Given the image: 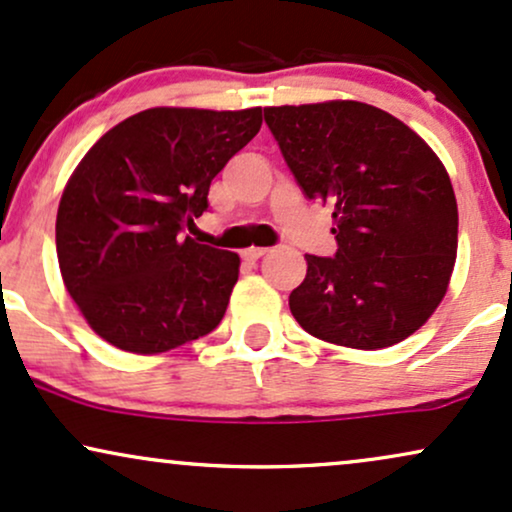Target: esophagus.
<instances>
[{
	"label": "esophagus",
	"instance_id": "34e87169",
	"mask_svg": "<svg viewBox=\"0 0 512 512\" xmlns=\"http://www.w3.org/2000/svg\"><path fill=\"white\" fill-rule=\"evenodd\" d=\"M267 248H248V250H243V260H248V262H257L260 260V257H264L267 255Z\"/></svg>",
	"mask_w": 512,
	"mask_h": 512
}]
</instances>
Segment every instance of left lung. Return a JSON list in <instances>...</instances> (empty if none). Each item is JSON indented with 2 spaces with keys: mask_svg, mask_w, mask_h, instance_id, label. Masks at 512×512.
Segmentation results:
<instances>
[{
  "mask_svg": "<svg viewBox=\"0 0 512 512\" xmlns=\"http://www.w3.org/2000/svg\"><path fill=\"white\" fill-rule=\"evenodd\" d=\"M264 121L310 200L334 207V257L305 255L288 298L307 334L377 350L439 307L458 252V202L441 159L412 128L365 102L267 107Z\"/></svg>",
  "mask_w": 512,
  "mask_h": 512,
  "instance_id": "1",
  "label": "left lung"
}]
</instances>
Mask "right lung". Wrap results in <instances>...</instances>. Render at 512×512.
Wrapping results in <instances>:
<instances>
[{
  "label": "right lung",
  "mask_w": 512,
  "mask_h": 512,
  "mask_svg": "<svg viewBox=\"0 0 512 512\" xmlns=\"http://www.w3.org/2000/svg\"><path fill=\"white\" fill-rule=\"evenodd\" d=\"M260 126V107H155L116 123L80 159L59 202L57 257L97 336L155 355L217 329L240 257L183 229L207 212L212 178Z\"/></svg>",
  "instance_id": "right-lung-1"
}]
</instances>
